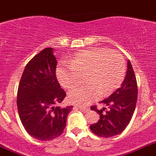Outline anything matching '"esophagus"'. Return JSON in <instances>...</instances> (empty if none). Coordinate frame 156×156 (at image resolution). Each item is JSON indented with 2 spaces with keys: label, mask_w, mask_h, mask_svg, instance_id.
<instances>
[{
  "label": "esophagus",
  "mask_w": 156,
  "mask_h": 156,
  "mask_svg": "<svg viewBox=\"0 0 156 156\" xmlns=\"http://www.w3.org/2000/svg\"><path fill=\"white\" fill-rule=\"evenodd\" d=\"M76 108H77V109H80V110H83V111H84V112H88L89 110V108H87V107H83V106H76Z\"/></svg>",
  "instance_id": "34e87169"
}]
</instances>
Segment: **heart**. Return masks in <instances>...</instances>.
Returning a JSON list of instances; mask_svg holds the SVG:
<instances>
[{
    "label": "heart",
    "mask_w": 156,
    "mask_h": 156,
    "mask_svg": "<svg viewBox=\"0 0 156 156\" xmlns=\"http://www.w3.org/2000/svg\"><path fill=\"white\" fill-rule=\"evenodd\" d=\"M126 63L116 51L105 49H91L83 51L57 69V76L61 84L71 89L80 83L84 76V87H76L69 92V102L85 105L107 96L116 90L126 76Z\"/></svg>",
    "instance_id": "obj_1"
}]
</instances>
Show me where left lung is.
I'll return each instance as SVG.
<instances>
[{
	"label": "left lung",
	"mask_w": 156,
	"mask_h": 156,
	"mask_svg": "<svg viewBox=\"0 0 156 156\" xmlns=\"http://www.w3.org/2000/svg\"><path fill=\"white\" fill-rule=\"evenodd\" d=\"M137 101V83L129 61L127 72L121 87L100 103L107 106L101 110L91 106L99 114L97 123L90 126L91 132L101 137H111L126 129L133 115Z\"/></svg>",
	"instance_id": "obj_1"
}]
</instances>
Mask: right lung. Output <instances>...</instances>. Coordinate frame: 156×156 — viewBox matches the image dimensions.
<instances>
[{"instance_id":"add662e5","label":"right lung","mask_w":156,"mask_h":156,"mask_svg":"<svg viewBox=\"0 0 156 156\" xmlns=\"http://www.w3.org/2000/svg\"><path fill=\"white\" fill-rule=\"evenodd\" d=\"M57 58L46 48L27 64L17 91V108L27 133L39 140L62 135L73 106L61 107L66 96L56 77Z\"/></svg>"}]
</instances>
